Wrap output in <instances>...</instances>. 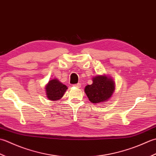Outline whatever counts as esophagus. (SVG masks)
Here are the masks:
<instances>
[{"mask_svg":"<svg viewBox=\"0 0 156 156\" xmlns=\"http://www.w3.org/2000/svg\"><path fill=\"white\" fill-rule=\"evenodd\" d=\"M73 86H75V87H81V85L80 83H77V84L73 85Z\"/></svg>","mask_w":156,"mask_h":156,"instance_id":"esophagus-1","label":"esophagus"}]
</instances>
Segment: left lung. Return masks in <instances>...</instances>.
Returning a JSON list of instances; mask_svg holds the SVG:
<instances>
[{"instance_id": "8db88e82", "label": "left lung", "mask_w": 156, "mask_h": 156, "mask_svg": "<svg viewBox=\"0 0 156 156\" xmlns=\"http://www.w3.org/2000/svg\"><path fill=\"white\" fill-rule=\"evenodd\" d=\"M91 85L85 87V92L91 103L100 104L108 100L115 90V83L109 76L97 75L92 79Z\"/></svg>"}]
</instances>
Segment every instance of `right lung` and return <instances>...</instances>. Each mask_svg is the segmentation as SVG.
<instances>
[{
  "instance_id": "1",
  "label": "right lung",
  "mask_w": 156,
  "mask_h": 156,
  "mask_svg": "<svg viewBox=\"0 0 156 156\" xmlns=\"http://www.w3.org/2000/svg\"><path fill=\"white\" fill-rule=\"evenodd\" d=\"M67 89V87L60 83L58 79H52L46 85V96L51 101L58 100L63 96Z\"/></svg>"
}]
</instances>
